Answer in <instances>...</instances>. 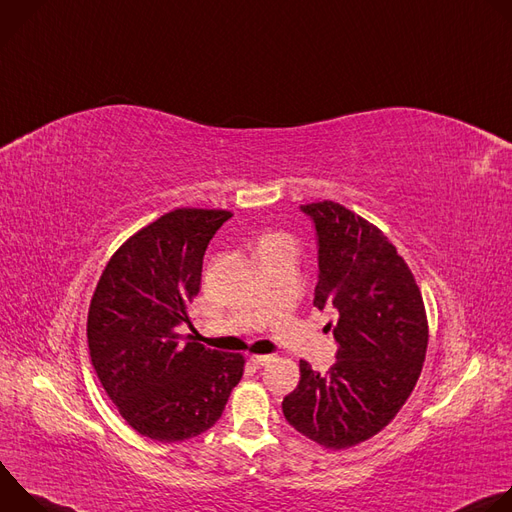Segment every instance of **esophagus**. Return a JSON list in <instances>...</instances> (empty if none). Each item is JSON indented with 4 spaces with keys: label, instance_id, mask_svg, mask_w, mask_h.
Here are the masks:
<instances>
[{
    "label": "esophagus",
    "instance_id": "34e87169",
    "mask_svg": "<svg viewBox=\"0 0 512 512\" xmlns=\"http://www.w3.org/2000/svg\"><path fill=\"white\" fill-rule=\"evenodd\" d=\"M249 360H251V364H255V367H263V364H267L271 360V356L269 354H255Z\"/></svg>",
    "mask_w": 512,
    "mask_h": 512
}]
</instances>
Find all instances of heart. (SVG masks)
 <instances>
[{"instance_id": "1", "label": "heart", "mask_w": 512, "mask_h": 512, "mask_svg": "<svg viewBox=\"0 0 512 512\" xmlns=\"http://www.w3.org/2000/svg\"><path fill=\"white\" fill-rule=\"evenodd\" d=\"M273 239H281V237H269V239H267V241H273Z\"/></svg>"}]
</instances>
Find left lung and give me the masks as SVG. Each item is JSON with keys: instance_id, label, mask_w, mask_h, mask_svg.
<instances>
[{"instance_id": "obj_1", "label": "left lung", "mask_w": 512, "mask_h": 512, "mask_svg": "<svg viewBox=\"0 0 512 512\" xmlns=\"http://www.w3.org/2000/svg\"><path fill=\"white\" fill-rule=\"evenodd\" d=\"M316 229L314 306H332L338 342L326 375L300 360L283 415L312 442L344 450L377 435L409 399L425 360L427 318L415 277L395 245L338 202L300 206Z\"/></svg>"}]
</instances>
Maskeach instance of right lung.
<instances>
[{
	"label": "right lung",
	"instance_id": "add662e5",
	"mask_svg": "<svg viewBox=\"0 0 512 512\" xmlns=\"http://www.w3.org/2000/svg\"><path fill=\"white\" fill-rule=\"evenodd\" d=\"M229 210L176 208L109 259L87 318L95 373L121 417L156 442H184L223 415L245 358L210 350L182 328L200 291L202 259Z\"/></svg>",
	"mask_w": 512,
	"mask_h": 512
}]
</instances>
